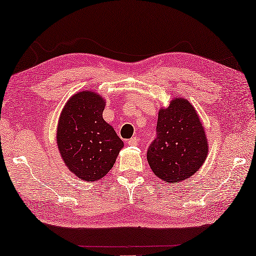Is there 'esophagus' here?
I'll return each instance as SVG.
<instances>
[{
  "mask_svg": "<svg viewBox=\"0 0 256 256\" xmlns=\"http://www.w3.org/2000/svg\"><path fill=\"white\" fill-rule=\"evenodd\" d=\"M139 144V141H138L136 138H131V139L128 140V146H136Z\"/></svg>",
  "mask_w": 256,
  "mask_h": 256,
  "instance_id": "34e87169",
  "label": "esophagus"
}]
</instances>
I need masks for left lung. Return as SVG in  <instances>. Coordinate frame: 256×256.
Wrapping results in <instances>:
<instances>
[{"label": "left lung", "instance_id": "left-lung-1", "mask_svg": "<svg viewBox=\"0 0 256 256\" xmlns=\"http://www.w3.org/2000/svg\"><path fill=\"white\" fill-rule=\"evenodd\" d=\"M208 152V139L196 110L184 99H174L158 112L156 136L147 160L165 182H180L200 170Z\"/></svg>", "mask_w": 256, "mask_h": 256}]
</instances>
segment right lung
<instances>
[{"label": "right lung", "mask_w": 256, "mask_h": 256, "mask_svg": "<svg viewBox=\"0 0 256 256\" xmlns=\"http://www.w3.org/2000/svg\"><path fill=\"white\" fill-rule=\"evenodd\" d=\"M104 100L91 91L76 93L62 112L56 144L67 168L84 181H96L115 163L122 141L102 118Z\"/></svg>", "instance_id": "add662e5"}]
</instances>
